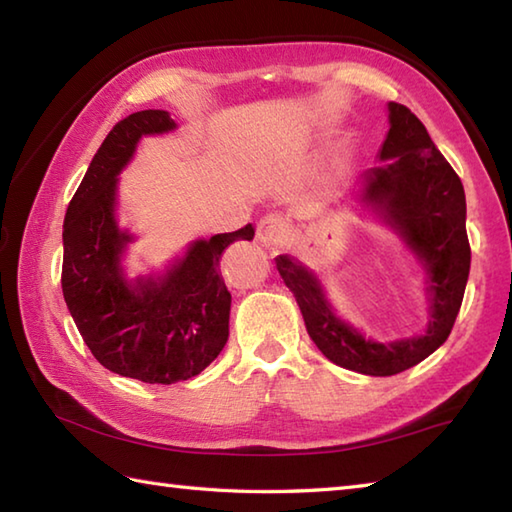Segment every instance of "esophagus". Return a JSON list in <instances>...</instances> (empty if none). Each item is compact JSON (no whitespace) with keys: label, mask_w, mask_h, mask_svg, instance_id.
I'll return each instance as SVG.
<instances>
[{"label":"esophagus","mask_w":512,"mask_h":512,"mask_svg":"<svg viewBox=\"0 0 512 512\" xmlns=\"http://www.w3.org/2000/svg\"><path fill=\"white\" fill-rule=\"evenodd\" d=\"M285 231H287V223H285V220H283L281 216L269 214V216H263V218L258 220L256 236H258L260 243L274 245V243H278V240H281V238L285 236Z\"/></svg>","instance_id":"esophagus-1"}]
</instances>
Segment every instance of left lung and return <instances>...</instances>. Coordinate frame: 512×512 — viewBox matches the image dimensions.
<instances>
[{
	"label": "left lung",
	"instance_id": "left-lung-1",
	"mask_svg": "<svg viewBox=\"0 0 512 512\" xmlns=\"http://www.w3.org/2000/svg\"><path fill=\"white\" fill-rule=\"evenodd\" d=\"M388 109L390 131L379 153L383 165L365 173V200L399 231L426 269L432 301L428 332L394 343L365 341L334 316L312 272L289 256L276 258L318 350L341 368L370 376L399 374L446 343L470 272L464 185L417 115L397 102Z\"/></svg>",
	"mask_w": 512,
	"mask_h": 512
}]
</instances>
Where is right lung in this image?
Returning a JSON list of instances; mask_svg holds the SVG:
<instances>
[{"label": "right lung", "instance_id": "add662e5", "mask_svg": "<svg viewBox=\"0 0 512 512\" xmlns=\"http://www.w3.org/2000/svg\"><path fill=\"white\" fill-rule=\"evenodd\" d=\"M173 127L160 109L115 124L69 202L62 234L64 301L91 354L115 374L162 385L200 374L225 347L231 294L220 256L254 238L252 225L216 234L191 245L158 281H124L120 256L131 236L115 225V176L142 136Z\"/></svg>", "mask_w": 512, "mask_h": 512}]
</instances>
